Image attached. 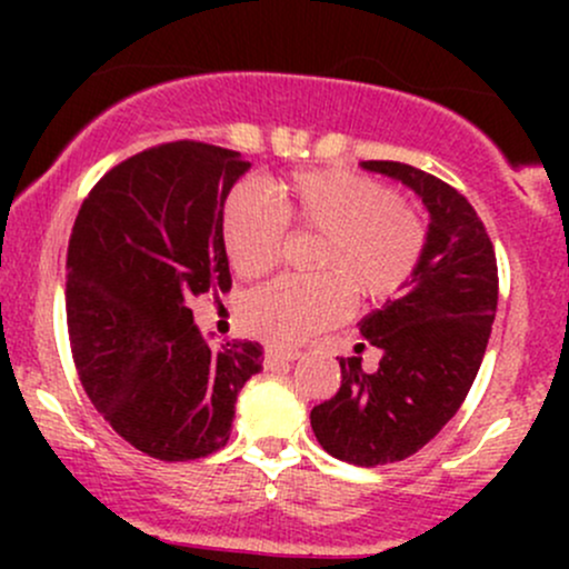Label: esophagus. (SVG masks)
Segmentation results:
<instances>
[{
    "mask_svg": "<svg viewBox=\"0 0 569 569\" xmlns=\"http://www.w3.org/2000/svg\"><path fill=\"white\" fill-rule=\"evenodd\" d=\"M297 358H299V352H278V350H267V352H264V367H267V369H278V367H283V363L297 361Z\"/></svg>",
    "mask_w": 569,
    "mask_h": 569,
    "instance_id": "obj_1",
    "label": "esophagus"
}]
</instances>
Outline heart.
Masks as SVG:
<instances>
[{"label":"heart","instance_id":"1","mask_svg":"<svg viewBox=\"0 0 569 569\" xmlns=\"http://www.w3.org/2000/svg\"><path fill=\"white\" fill-rule=\"evenodd\" d=\"M289 227L321 234L312 270L283 276L248 291L240 323L276 348H293L342 321L350 293L358 302H388L409 286L426 253L420 211L371 176L318 168L276 181V200L257 187H234L221 211V240L243 278L270 272L283 253Z\"/></svg>","mask_w":569,"mask_h":569}]
</instances>
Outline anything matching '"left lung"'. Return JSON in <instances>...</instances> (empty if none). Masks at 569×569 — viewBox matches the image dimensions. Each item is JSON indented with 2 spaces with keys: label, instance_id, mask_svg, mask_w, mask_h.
Segmentation results:
<instances>
[{
  "label": "left lung",
  "instance_id": "8db88e82",
  "mask_svg": "<svg viewBox=\"0 0 569 569\" xmlns=\"http://www.w3.org/2000/svg\"><path fill=\"white\" fill-rule=\"evenodd\" d=\"M363 168L403 181L430 211L409 291L361 321L382 350L380 369L367 375L361 358H339L342 385L310 411L326 452L375 468L426 447L466 401L498 310V259L485 221L447 181L393 160Z\"/></svg>",
  "mask_w": 569,
  "mask_h": 569
}]
</instances>
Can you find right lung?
<instances>
[{
  "mask_svg": "<svg viewBox=\"0 0 569 569\" xmlns=\"http://www.w3.org/2000/svg\"><path fill=\"white\" fill-rule=\"evenodd\" d=\"M251 162L202 141L143 149L82 200L67 253V323L84 393L139 452L198 460L230 441L262 345L213 350L189 299L230 291L221 211Z\"/></svg>",
  "mask_w": 569,
  "mask_h": 569,
  "instance_id": "right-lung-1",
  "label": "right lung"
}]
</instances>
